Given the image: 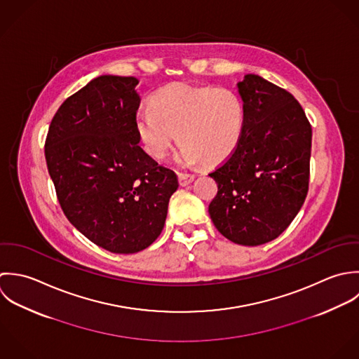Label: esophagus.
Returning a JSON list of instances; mask_svg holds the SVG:
<instances>
[{
    "label": "esophagus",
    "instance_id": "esophagus-1",
    "mask_svg": "<svg viewBox=\"0 0 359 359\" xmlns=\"http://www.w3.org/2000/svg\"><path fill=\"white\" fill-rule=\"evenodd\" d=\"M193 180H194V175L179 173V183H180V186H189L190 183H193Z\"/></svg>",
    "mask_w": 359,
    "mask_h": 359
}]
</instances>
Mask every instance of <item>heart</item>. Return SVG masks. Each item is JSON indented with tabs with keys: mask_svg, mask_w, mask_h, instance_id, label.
<instances>
[{
	"mask_svg": "<svg viewBox=\"0 0 359 359\" xmlns=\"http://www.w3.org/2000/svg\"><path fill=\"white\" fill-rule=\"evenodd\" d=\"M136 116L144 149L163 159L180 140L176 161L183 166L216 165L227 159L243 137L245 109L231 88L170 83L158 90Z\"/></svg>",
	"mask_w": 359,
	"mask_h": 359,
	"instance_id": "heart-1",
	"label": "heart"
}]
</instances>
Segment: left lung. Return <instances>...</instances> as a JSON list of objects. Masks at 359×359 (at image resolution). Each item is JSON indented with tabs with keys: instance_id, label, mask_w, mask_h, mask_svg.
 <instances>
[{
	"instance_id": "obj_1",
	"label": "left lung",
	"mask_w": 359,
	"mask_h": 359,
	"mask_svg": "<svg viewBox=\"0 0 359 359\" xmlns=\"http://www.w3.org/2000/svg\"><path fill=\"white\" fill-rule=\"evenodd\" d=\"M245 123L240 144L211 177L208 212L236 244L261 245L280 236L301 210L309 183L312 129L299 102L258 74L237 83Z\"/></svg>"
}]
</instances>
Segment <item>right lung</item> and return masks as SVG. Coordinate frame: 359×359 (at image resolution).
I'll use <instances>...</instances> for the list:
<instances>
[{"label": "right lung", "mask_w": 359, "mask_h": 359, "mask_svg": "<svg viewBox=\"0 0 359 359\" xmlns=\"http://www.w3.org/2000/svg\"><path fill=\"white\" fill-rule=\"evenodd\" d=\"M136 77L102 74L54 115L46 161L64 214L90 241L135 254L161 234L179 182L139 145Z\"/></svg>", "instance_id": "add662e5"}]
</instances>
